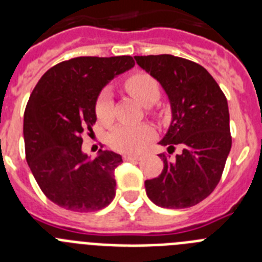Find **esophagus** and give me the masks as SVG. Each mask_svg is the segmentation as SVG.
<instances>
[{
	"label": "esophagus",
	"mask_w": 262,
	"mask_h": 262,
	"mask_svg": "<svg viewBox=\"0 0 262 262\" xmlns=\"http://www.w3.org/2000/svg\"><path fill=\"white\" fill-rule=\"evenodd\" d=\"M140 159H142L140 156H134V155H124L123 156L124 161H139Z\"/></svg>",
	"instance_id": "1"
}]
</instances>
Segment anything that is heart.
<instances>
[{
  "mask_svg": "<svg viewBox=\"0 0 262 262\" xmlns=\"http://www.w3.org/2000/svg\"><path fill=\"white\" fill-rule=\"evenodd\" d=\"M126 88L144 106L156 103L160 98L157 81L145 73H139L126 81ZM97 117L101 122H108L113 114V97L108 90L99 94L96 105ZM155 136V129L149 124H119L110 134L108 143L111 148L123 154H138Z\"/></svg>",
  "mask_w": 262,
  "mask_h": 262,
  "instance_id": "b5f03b06",
  "label": "heart"
}]
</instances>
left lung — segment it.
I'll return each mask as SVG.
<instances>
[{
  "instance_id": "1",
  "label": "left lung",
  "mask_w": 262,
  "mask_h": 262,
  "mask_svg": "<svg viewBox=\"0 0 262 262\" xmlns=\"http://www.w3.org/2000/svg\"><path fill=\"white\" fill-rule=\"evenodd\" d=\"M136 64L164 89L172 120L159 144L181 148L164 161L161 174L145 181L148 198L164 209H186L210 195L221 181L231 151L227 98L202 66L173 55L135 56Z\"/></svg>"
}]
</instances>
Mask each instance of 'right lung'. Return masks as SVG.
<instances>
[{"instance_id":"add662e5","label":"right lung","mask_w":262,"mask_h":262,"mask_svg":"<svg viewBox=\"0 0 262 262\" xmlns=\"http://www.w3.org/2000/svg\"><path fill=\"white\" fill-rule=\"evenodd\" d=\"M134 66L131 56L75 57L48 69L32 90L23 117L27 164L41 191L62 209L98 211L114 200L122 156L99 149L90 160L82 135L93 133L101 90Z\"/></svg>"}]
</instances>
